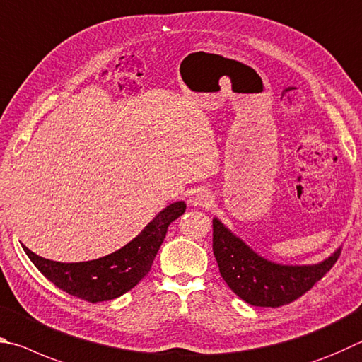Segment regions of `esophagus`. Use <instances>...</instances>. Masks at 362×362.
<instances>
[{"instance_id":"esophagus-1","label":"esophagus","mask_w":362,"mask_h":362,"mask_svg":"<svg viewBox=\"0 0 362 362\" xmlns=\"http://www.w3.org/2000/svg\"><path fill=\"white\" fill-rule=\"evenodd\" d=\"M213 202V197L210 195V192L205 191V189H197V191H194L191 197H189V204L194 205V206H210Z\"/></svg>"}]
</instances>
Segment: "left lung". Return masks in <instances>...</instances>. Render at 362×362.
<instances>
[{
    "instance_id": "1",
    "label": "left lung",
    "mask_w": 362,
    "mask_h": 362,
    "mask_svg": "<svg viewBox=\"0 0 362 362\" xmlns=\"http://www.w3.org/2000/svg\"><path fill=\"white\" fill-rule=\"evenodd\" d=\"M341 245L316 264L289 265L264 257L221 219H213V252L221 276L240 299L255 307H281L305 294L337 262Z\"/></svg>"
}]
</instances>
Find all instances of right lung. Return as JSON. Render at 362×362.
<instances>
[{
  "label": "right lung",
  "instance_id": "1",
  "mask_svg": "<svg viewBox=\"0 0 362 362\" xmlns=\"http://www.w3.org/2000/svg\"><path fill=\"white\" fill-rule=\"evenodd\" d=\"M186 211L182 200L165 206L156 218L122 248L87 262H57L31 252L22 245L41 274L65 293L88 302L112 300L129 293L148 275L168 226Z\"/></svg>",
  "mask_w": 362,
  "mask_h": 362
}]
</instances>
